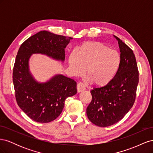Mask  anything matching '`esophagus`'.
<instances>
[{
  "label": "esophagus",
  "mask_w": 153,
  "mask_h": 153,
  "mask_svg": "<svg viewBox=\"0 0 153 153\" xmlns=\"http://www.w3.org/2000/svg\"><path fill=\"white\" fill-rule=\"evenodd\" d=\"M77 91L78 92H82L83 91H84L85 89V85L83 84L82 82H79L78 84H77Z\"/></svg>",
  "instance_id": "esophagus-1"
}]
</instances>
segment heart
<instances>
[{
  "label": "heart",
  "mask_w": 153,
  "mask_h": 153,
  "mask_svg": "<svg viewBox=\"0 0 153 153\" xmlns=\"http://www.w3.org/2000/svg\"><path fill=\"white\" fill-rule=\"evenodd\" d=\"M69 64L76 75H82L87 69V77L96 86L104 87L112 81L121 64V57L116 50L97 41H89L72 52Z\"/></svg>",
  "instance_id": "heart-1"
}]
</instances>
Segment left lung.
<instances>
[{
	"label": "left lung",
	"mask_w": 153,
	"mask_h": 153,
	"mask_svg": "<svg viewBox=\"0 0 153 153\" xmlns=\"http://www.w3.org/2000/svg\"><path fill=\"white\" fill-rule=\"evenodd\" d=\"M119 41L121 64L114 79L104 87L91 91L92 101L87 108V117L100 127H107L121 120L131 108L136 99L139 80L135 54L128 46Z\"/></svg>",
	"instance_id": "1"
}]
</instances>
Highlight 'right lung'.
<instances>
[{
  "instance_id": "right-lung-1",
  "label": "right lung",
  "mask_w": 153,
  "mask_h": 153,
  "mask_svg": "<svg viewBox=\"0 0 153 153\" xmlns=\"http://www.w3.org/2000/svg\"><path fill=\"white\" fill-rule=\"evenodd\" d=\"M73 38L48 31H40L23 43L14 64L13 81L18 105L33 121L48 123L57 118L67 98L76 92V82L63 75H57L45 84H39L29 71L32 53L46 54L64 61L65 48Z\"/></svg>"
}]
</instances>
